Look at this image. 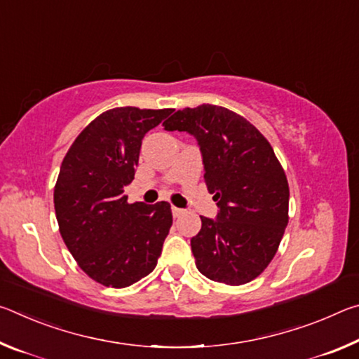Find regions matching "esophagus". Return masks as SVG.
Instances as JSON below:
<instances>
[{
    "mask_svg": "<svg viewBox=\"0 0 359 359\" xmlns=\"http://www.w3.org/2000/svg\"><path fill=\"white\" fill-rule=\"evenodd\" d=\"M171 210H172V215H174V218H179L180 215H184L185 214V210L184 209H179V208H171Z\"/></svg>",
    "mask_w": 359,
    "mask_h": 359,
    "instance_id": "obj_1",
    "label": "esophagus"
}]
</instances>
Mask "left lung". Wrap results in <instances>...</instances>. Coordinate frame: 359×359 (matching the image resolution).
Masks as SVG:
<instances>
[{"mask_svg":"<svg viewBox=\"0 0 359 359\" xmlns=\"http://www.w3.org/2000/svg\"><path fill=\"white\" fill-rule=\"evenodd\" d=\"M196 139L217 217L191 238L196 267L210 280L244 285L263 272L288 224L287 175L266 137L233 111L203 104L163 123Z\"/></svg>","mask_w":359,"mask_h":359,"instance_id":"8db88e82","label":"left lung"}]
</instances>
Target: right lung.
Wrapping results in <instances>:
<instances>
[{
    "label": "right lung",
    "mask_w": 359,
    "mask_h": 359,
    "mask_svg": "<svg viewBox=\"0 0 359 359\" xmlns=\"http://www.w3.org/2000/svg\"><path fill=\"white\" fill-rule=\"evenodd\" d=\"M172 109L117 107L96 117L66 154L53 191L60 234L85 274L125 288L155 269L171 205L126 203L142 139Z\"/></svg>",
    "instance_id": "obj_1"
}]
</instances>
